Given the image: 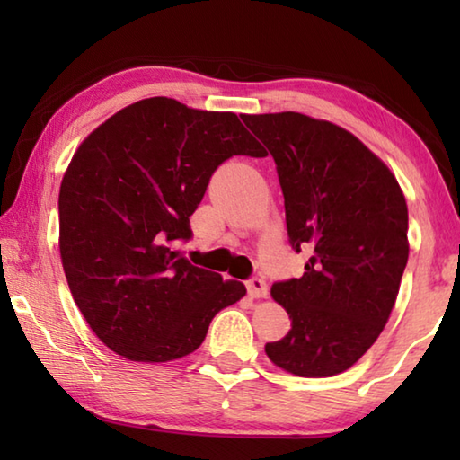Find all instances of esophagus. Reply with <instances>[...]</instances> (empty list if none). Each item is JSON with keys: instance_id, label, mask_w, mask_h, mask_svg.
<instances>
[{"instance_id": "1", "label": "esophagus", "mask_w": 460, "mask_h": 460, "mask_svg": "<svg viewBox=\"0 0 460 460\" xmlns=\"http://www.w3.org/2000/svg\"><path fill=\"white\" fill-rule=\"evenodd\" d=\"M247 292L252 298H263V296H268V284L266 279L255 276L252 279H247Z\"/></svg>"}]
</instances>
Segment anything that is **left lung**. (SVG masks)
<instances>
[{
  "label": "left lung",
  "instance_id": "8db88e82",
  "mask_svg": "<svg viewBox=\"0 0 460 460\" xmlns=\"http://www.w3.org/2000/svg\"><path fill=\"white\" fill-rule=\"evenodd\" d=\"M241 119L276 162L288 241L310 253L302 278L271 286L292 329L266 353L294 376H337L395 305L410 252L406 199L384 162L334 123L294 111Z\"/></svg>",
  "mask_w": 460,
  "mask_h": 460
}]
</instances>
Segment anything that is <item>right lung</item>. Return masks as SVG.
<instances>
[{
    "label": "right lung",
    "instance_id": "add662e5",
    "mask_svg": "<svg viewBox=\"0 0 460 460\" xmlns=\"http://www.w3.org/2000/svg\"><path fill=\"white\" fill-rule=\"evenodd\" d=\"M231 155L266 152L235 113L152 97L121 109L79 146L60 184V258L76 306L131 361L197 351L241 282L176 252L208 181Z\"/></svg>",
    "mask_w": 460,
    "mask_h": 460
}]
</instances>
